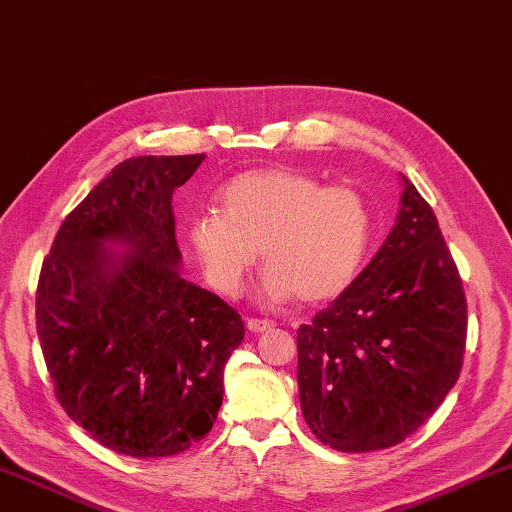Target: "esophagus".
Segmentation results:
<instances>
[{
    "label": "esophagus",
    "mask_w": 512,
    "mask_h": 512,
    "mask_svg": "<svg viewBox=\"0 0 512 512\" xmlns=\"http://www.w3.org/2000/svg\"><path fill=\"white\" fill-rule=\"evenodd\" d=\"M246 327L250 329V332L255 334H262V332H268V329L273 327L271 320H257V318H248L246 320Z\"/></svg>",
    "instance_id": "esophagus-1"
}]
</instances>
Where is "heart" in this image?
<instances>
[{
  "instance_id": "b5f03b06",
  "label": "heart",
  "mask_w": 512,
  "mask_h": 512,
  "mask_svg": "<svg viewBox=\"0 0 512 512\" xmlns=\"http://www.w3.org/2000/svg\"><path fill=\"white\" fill-rule=\"evenodd\" d=\"M207 210L185 225L205 282L237 296L262 259L268 302H327L357 280L372 241V210L352 187L329 185L307 171L271 167L239 173Z\"/></svg>"
}]
</instances>
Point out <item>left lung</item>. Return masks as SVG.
<instances>
[{
    "instance_id": "8db88e82",
    "label": "left lung",
    "mask_w": 512,
    "mask_h": 512,
    "mask_svg": "<svg viewBox=\"0 0 512 512\" xmlns=\"http://www.w3.org/2000/svg\"><path fill=\"white\" fill-rule=\"evenodd\" d=\"M467 305L436 214L402 176L393 230L352 287L298 329L302 415L336 452L422 427L463 366Z\"/></svg>"
}]
</instances>
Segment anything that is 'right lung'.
<instances>
[{
	"label": "right lung",
	"mask_w": 512,
	"mask_h": 512,
	"mask_svg": "<svg viewBox=\"0 0 512 512\" xmlns=\"http://www.w3.org/2000/svg\"><path fill=\"white\" fill-rule=\"evenodd\" d=\"M205 155L119 162L60 225L36 320L56 397L79 427L135 458L187 452L212 429L244 323L180 275L171 212Z\"/></svg>",
	"instance_id": "right-lung-1"
}]
</instances>
